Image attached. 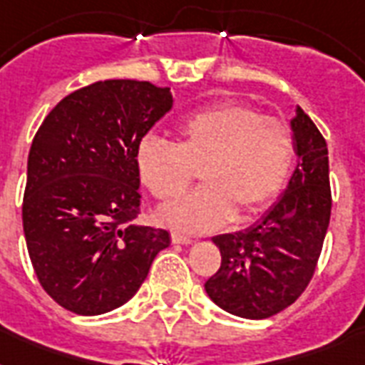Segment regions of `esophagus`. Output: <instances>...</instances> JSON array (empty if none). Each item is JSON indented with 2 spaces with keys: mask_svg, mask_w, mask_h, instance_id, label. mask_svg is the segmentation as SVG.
Segmentation results:
<instances>
[{
  "mask_svg": "<svg viewBox=\"0 0 365 365\" xmlns=\"http://www.w3.org/2000/svg\"><path fill=\"white\" fill-rule=\"evenodd\" d=\"M170 239L174 244H191L193 242V239H191V237H187V235H182V233H172Z\"/></svg>",
  "mask_w": 365,
  "mask_h": 365,
  "instance_id": "obj_1",
  "label": "esophagus"
}]
</instances>
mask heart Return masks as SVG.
<instances>
[{
	"label": "heart",
	"mask_w": 365,
	"mask_h": 365,
	"mask_svg": "<svg viewBox=\"0 0 365 365\" xmlns=\"http://www.w3.org/2000/svg\"><path fill=\"white\" fill-rule=\"evenodd\" d=\"M295 163L288 123L263 117L246 104H217L178 126V143L145 138L136 148V170L155 199L182 195L200 168L205 187L168 202L157 217L166 227L208 233L239 212L254 216L282 193Z\"/></svg>",
	"instance_id": "1"
}]
</instances>
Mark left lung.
Segmentation results:
<instances>
[{"mask_svg":"<svg viewBox=\"0 0 365 365\" xmlns=\"http://www.w3.org/2000/svg\"><path fill=\"white\" fill-rule=\"evenodd\" d=\"M289 125L299 160L288 187L254 225L212 239L222 265L205 289L235 317L263 320L292 305L322 252L331 216L328 145L299 106Z\"/></svg>","mask_w":365,"mask_h":365,"instance_id":"left-lung-1","label":"left lung"}]
</instances>
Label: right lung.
I'll return each mask as SVG.
<instances>
[{"label": "right lung", "mask_w": 365, "mask_h": 365, "mask_svg": "<svg viewBox=\"0 0 365 365\" xmlns=\"http://www.w3.org/2000/svg\"><path fill=\"white\" fill-rule=\"evenodd\" d=\"M172 110L170 88L108 79L68 94L45 117L28 155L22 225L43 289L94 317L125 305L170 246L140 214L136 148Z\"/></svg>", "instance_id": "obj_1"}]
</instances>
